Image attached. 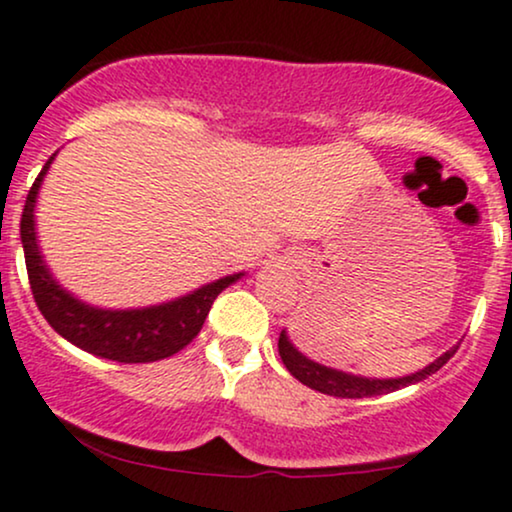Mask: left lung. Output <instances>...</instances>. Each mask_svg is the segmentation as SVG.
<instances>
[{
    "label": "left lung",
    "mask_w": 512,
    "mask_h": 512,
    "mask_svg": "<svg viewBox=\"0 0 512 512\" xmlns=\"http://www.w3.org/2000/svg\"><path fill=\"white\" fill-rule=\"evenodd\" d=\"M457 346L445 351L443 356H438L436 361L428 363L426 368L416 370V373L404 375V378H363V375H354V373H344V370L322 366V363L313 361V358L303 356L296 346L291 344L289 334L286 330H281L279 334V356L284 361V366L298 383L308 385L310 390L322 392V395H332V397H346V399H361V397H373V395H387V392L402 390V387L421 383L426 380L428 375H433L436 370H440L445 363L450 361V356L455 354Z\"/></svg>",
    "instance_id": "1"
}]
</instances>
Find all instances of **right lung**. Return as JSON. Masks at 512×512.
<instances>
[{
  "instance_id": "right-lung-1",
  "label": "right lung",
  "mask_w": 512,
  "mask_h": 512,
  "mask_svg": "<svg viewBox=\"0 0 512 512\" xmlns=\"http://www.w3.org/2000/svg\"><path fill=\"white\" fill-rule=\"evenodd\" d=\"M55 156L57 154L48 158V163L35 178L21 214L23 255H26L28 281H31V291L40 313L50 322L52 330L67 342L93 356L108 358V361L151 363L178 354L202 330L216 296L236 284L245 272L221 276L185 296L173 298L168 303L149 305V308L113 310L84 303L52 276L48 262L43 260V252H40L38 233H35V202H38L40 185H43Z\"/></svg>"
}]
</instances>
